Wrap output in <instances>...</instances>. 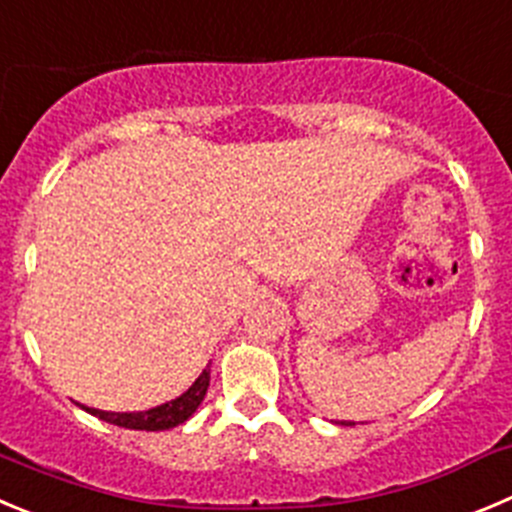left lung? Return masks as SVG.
I'll return each instance as SVG.
<instances>
[{"instance_id": "left-lung-1", "label": "left lung", "mask_w": 512, "mask_h": 512, "mask_svg": "<svg viewBox=\"0 0 512 512\" xmlns=\"http://www.w3.org/2000/svg\"><path fill=\"white\" fill-rule=\"evenodd\" d=\"M341 424H346V427H353V424H356V422H341Z\"/></svg>"}]
</instances>
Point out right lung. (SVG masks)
I'll list each match as a JSON object with an SVG mask.
<instances>
[{"label":"right lung","mask_w":512,"mask_h":512,"mask_svg":"<svg viewBox=\"0 0 512 512\" xmlns=\"http://www.w3.org/2000/svg\"><path fill=\"white\" fill-rule=\"evenodd\" d=\"M209 389V366L199 374V379L189 386L181 396L166 401L161 407L146 409V412H100V409L83 407L93 417L103 419L108 424H118L126 429H146V432H161V429H171L184 424L191 414L197 412L199 404L204 401V394Z\"/></svg>","instance_id":"right-lung-1"}]
</instances>
